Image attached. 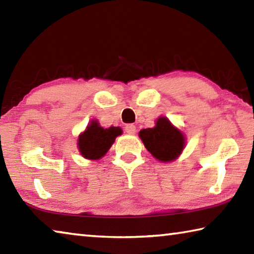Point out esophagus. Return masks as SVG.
I'll return each instance as SVG.
<instances>
[{"label": "esophagus", "instance_id": "esophagus-1", "mask_svg": "<svg viewBox=\"0 0 254 254\" xmlns=\"http://www.w3.org/2000/svg\"><path fill=\"white\" fill-rule=\"evenodd\" d=\"M136 131V127L133 124H127L126 126V132L127 134H134Z\"/></svg>", "mask_w": 254, "mask_h": 254}]
</instances>
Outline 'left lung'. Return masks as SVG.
I'll use <instances>...</instances> for the list:
<instances>
[{"label": "left lung", "instance_id": "obj_1", "mask_svg": "<svg viewBox=\"0 0 254 254\" xmlns=\"http://www.w3.org/2000/svg\"><path fill=\"white\" fill-rule=\"evenodd\" d=\"M139 136L145 149L160 162L176 160L186 145V136L166 117H159L153 127L142 128Z\"/></svg>", "mask_w": 254, "mask_h": 254}]
</instances>
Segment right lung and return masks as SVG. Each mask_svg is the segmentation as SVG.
I'll list each match as a JSON object with an SVG mask.
<instances>
[{
	"instance_id": "add662e5",
	"label": "right lung",
	"mask_w": 254,
	"mask_h": 254,
	"mask_svg": "<svg viewBox=\"0 0 254 254\" xmlns=\"http://www.w3.org/2000/svg\"><path fill=\"white\" fill-rule=\"evenodd\" d=\"M123 133L119 127H103L97 120H92L85 130L78 135L77 147L79 153L88 160H98L109 151L117 136Z\"/></svg>"
}]
</instances>
